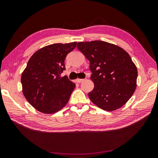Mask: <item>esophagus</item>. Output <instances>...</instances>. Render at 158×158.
Listing matches in <instances>:
<instances>
[{"instance_id": "obj_1", "label": "esophagus", "mask_w": 158, "mask_h": 158, "mask_svg": "<svg viewBox=\"0 0 158 158\" xmlns=\"http://www.w3.org/2000/svg\"><path fill=\"white\" fill-rule=\"evenodd\" d=\"M84 79H76V82H77V83H81V82H82L83 81H84Z\"/></svg>"}]
</instances>
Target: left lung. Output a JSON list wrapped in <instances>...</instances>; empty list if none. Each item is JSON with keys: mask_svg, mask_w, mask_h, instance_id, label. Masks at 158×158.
Returning a JSON list of instances; mask_svg holds the SVG:
<instances>
[{"mask_svg": "<svg viewBox=\"0 0 158 158\" xmlns=\"http://www.w3.org/2000/svg\"><path fill=\"white\" fill-rule=\"evenodd\" d=\"M77 47L90 62L94 83L90 100L105 111L121 108L137 87V69L130 55L118 46L100 40L79 42Z\"/></svg>", "mask_w": 158, "mask_h": 158, "instance_id": "1", "label": "left lung"}]
</instances>
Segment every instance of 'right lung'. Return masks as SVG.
<instances>
[{
	"instance_id": "1",
	"label": "right lung",
	"mask_w": 158,
	"mask_h": 158,
	"mask_svg": "<svg viewBox=\"0 0 158 158\" xmlns=\"http://www.w3.org/2000/svg\"><path fill=\"white\" fill-rule=\"evenodd\" d=\"M77 42L48 45L34 53L21 75L23 95L37 111L53 114L68 103L75 84L66 76L65 59Z\"/></svg>"
}]
</instances>
